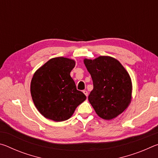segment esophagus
<instances>
[{"label": "esophagus", "instance_id": "esophagus-1", "mask_svg": "<svg viewBox=\"0 0 158 158\" xmlns=\"http://www.w3.org/2000/svg\"><path fill=\"white\" fill-rule=\"evenodd\" d=\"M83 93H84V95H85V96H86V97L88 96V95H89V93H88V91H87V90H84V91H83Z\"/></svg>", "mask_w": 158, "mask_h": 158}]
</instances>
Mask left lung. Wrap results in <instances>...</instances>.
<instances>
[{"label": "left lung", "mask_w": 158, "mask_h": 158, "mask_svg": "<svg viewBox=\"0 0 158 158\" xmlns=\"http://www.w3.org/2000/svg\"><path fill=\"white\" fill-rule=\"evenodd\" d=\"M84 63L90 74L93 89L89 101L99 116L111 120L123 113L132 99V81L118 60L101 56Z\"/></svg>", "instance_id": "left-lung-1"}]
</instances>
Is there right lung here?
Wrapping results in <instances>:
<instances>
[{
  "instance_id": "add662e5",
  "label": "right lung",
  "mask_w": 158,
  "mask_h": 158,
  "mask_svg": "<svg viewBox=\"0 0 158 158\" xmlns=\"http://www.w3.org/2000/svg\"><path fill=\"white\" fill-rule=\"evenodd\" d=\"M74 66V60L56 57L34 73L31 83L32 99L44 117L56 122L66 121L86 99L70 77Z\"/></svg>"
}]
</instances>
